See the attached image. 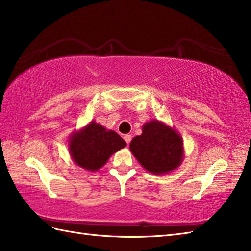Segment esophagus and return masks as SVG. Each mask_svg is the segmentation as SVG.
<instances>
[{
  "instance_id": "esophagus-1",
  "label": "esophagus",
  "mask_w": 251,
  "mask_h": 251,
  "mask_svg": "<svg viewBox=\"0 0 251 251\" xmlns=\"http://www.w3.org/2000/svg\"><path fill=\"white\" fill-rule=\"evenodd\" d=\"M124 140L129 145V142L131 141V136H130V135H125V136H124Z\"/></svg>"
}]
</instances>
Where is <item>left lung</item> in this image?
I'll use <instances>...</instances> for the list:
<instances>
[{"instance_id": "1", "label": "left lung", "mask_w": 251, "mask_h": 251, "mask_svg": "<svg viewBox=\"0 0 251 251\" xmlns=\"http://www.w3.org/2000/svg\"><path fill=\"white\" fill-rule=\"evenodd\" d=\"M129 149L141 166L153 175L177 169L184 156L182 137L174 127L157 120L145 123L142 134L131 140Z\"/></svg>"}]
</instances>
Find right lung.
Segmentation results:
<instances>
[{
  "label": "right lung",
  "mask_w": 251,
  "mask_h": 251,
  "mask_svg": "<svg viewBox=\"0 0 251 251\" xmlns=\"http://www.w3.org/2000/svg\"><path fill=\"white\" fill-rule=\"evenodd\" d=\"M69 153L78 167L97 172L108 162L112 154L126 147L123 138L113 130L92 121L74 131L69 139Z\"/></svg>",
  "instance_id": "obj_1"
}]
</instances>
